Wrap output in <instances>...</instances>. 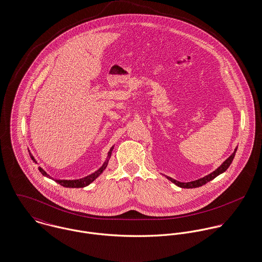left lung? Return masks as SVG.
<instances>
[{
	"instance_id": "left-lung-1",
	"label": "left lung",
	"mask_w": 262,
	"mask_h": 262,
	"mask_svg": "<svg viewBox=\"0 0 262 262\" xmlns=\"http://www.w3.org/2000/svg\"><path fill=\"white\" fill-rule=\"evenodd\" d=\"M236 150H237V147L235 148V150H234V152H233L232 155H231L217 170H215L213 173H211V174L204 177L202 179H199V180H196V181H193V182H188V183H181V182H178V181H176V180L170 178V177H168V179H169L171 182H173L174 184H176L177 186L181 187V188H188V189H189V188L201 187V186L205 185L206 183H208V182H210L211 180H213L214 178H216L218 174H222L223 172H225V171L229 168V166L231 165L233 159H234V157H235Z\"/></svg>"
}]
</instances>
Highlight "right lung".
I'll return each mask as SVG.
<instances>
[{
    "label": "right lung",
    "mask_w": 262,
    "mask_h": 262,
    "mask_svg": "<svg viewBox=\"0 0 262 262\" xmlns=\"http://www.w3.org/2000/svg\"><path fill=\"white\" fill-rule=\"evenodd\" d=\"M113 148H114V146L111 148V151H110V155H108L110 157H111V155H112ZM30 157H31V159H32L34 162H36V161L34 160V158H33L31 155H30ZM107 162H108V161H106V162L103 164V166H102L99 170H97L95 173L89 174V176L83 178V179H79V180H55V181H56L58 184H60L61 186L66 187V188H83V187L89 185L91 182H93L99 174H101V173L105 170V168H106V166H107ZM39 171L41 172V174H43V176L49 177L48 174H46V172H45L44 170H42L40 167H39ZM49 178H50V177H49Z\"/></svg>",
    "instance_id": "obj_1"
}]
</instances>
